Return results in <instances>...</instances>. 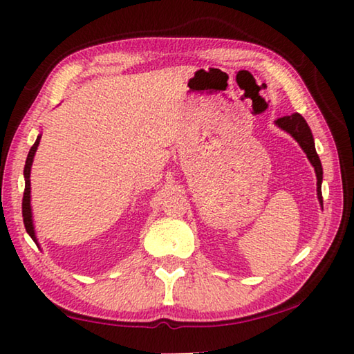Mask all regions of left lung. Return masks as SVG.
Returning a JSON list of instances; mask_svg holds the SVG:
<instances>
[{
	"instance_id": "8db88e82",
	"label": "left lung",
	"mask_w": 354,
	"mask_h": 354,
	"mask_svg": "<svg viewBox=\"0 0 354 354\" xmlns=\"http://www.w3.org/2000/svg\"><path fill=\"white\" fill-rule=\"evenodd\" d=\"M281 129H284L286 133H289L293 139H295L299 147L303 148V151L306 153L309 162L313 164L315 175H317V196H319L320 205L323 206V198H322V179H323V169H322V162L319 154L315 151V145H314V137L313 133H310V128L308 127L306 120H304L299 113H292V115L287 117H281L277 122Z\"/></svg>"
}]
</instances>
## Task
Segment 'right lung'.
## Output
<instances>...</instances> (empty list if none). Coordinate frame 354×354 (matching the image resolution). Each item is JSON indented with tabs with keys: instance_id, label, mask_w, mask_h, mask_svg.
I'll list each match as a JSON object with an SVG mask.
<instances>
[{
	"instance_id": "1",
	"label": "right lung",
	"mask_w": 354,
	"mask_h": 354,
	"mask_svg": "<svg viewBox=\"0 0 354 354\" xmlns=\"http://www.w3.org/2000/svg\"><path fill=\"white\" fill-rule=\"evenodd\" d=\"M40 137L41 136H37V140H35V143L31 147V149H29L28 158H26V164H25V171H23V175H25V194H23V205H21V207H23V223H25L26 232L29 236H31V239L35 243H37V239H35V231H34V223H32L31 179H29V176H31V165H32V160H34V154H35V151H37Z\"/></svg>"
}]
</instances>
